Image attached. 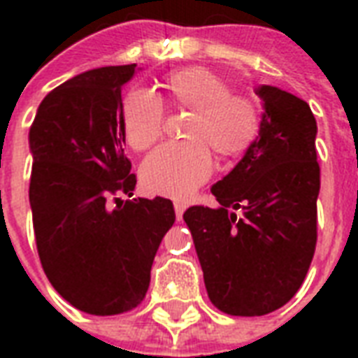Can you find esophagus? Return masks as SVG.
<instances>
[{
    "label": "esophagus",
    "mask_w": 358,
    "mask_h": 358,
    "mask_svg": "<svg viewBox=\"0 0 358 358\" xmlns=\"http://www.w3.org/2000/svg\"><path fill=\"white\" fill-rule=\"evenodd\" d=\"M185 208H187V202L185 201H174V212H176V219L182 221V215H184Z\"/></svg>",
    "instance_id": "obj_1"
}]
</instances>
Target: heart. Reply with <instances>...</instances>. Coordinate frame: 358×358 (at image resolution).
Instances as JSON below:
<instances>
[{
	"mask_svg": "<svg viewBox=\"0 0 358 358\" xmlns=\"http://www.w3.org/2000/svg\"><path fill=\"white\" fill-rule=\"evenodd\" d=\"M169 109L189 113L184 145L157 148L141 165V184L148 193L185 199L210 178L213 156L234 163L247 154L260 134L262 113L250 96L230 92L223 76L204 66H187L159 83ZM163 108L145 91L128 92L120 108L124 139L145 152L163 134Z\"/></svg>",
	"mask_w": 358,
	"mask_h": 358,
	"instance_id": "obj_1",
	"label": "heart"
}]
</instances>
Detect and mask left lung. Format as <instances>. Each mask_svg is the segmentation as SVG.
Masks as SVG:
<instances>
[{"label": "left lung", "mask_w": 358, "mask_h": 358, "mask_svg": "<svg viewBox=\"0 0 358 358\" xmlns=\"http://www.w3.org/2000/svg\"><path fill=\"white\" fill-rule=\"evenodd\" d=\"M260 134L212 187L219 206H191L208 297L230 316H264L305 280L317 241L316 119L305 100L262 85Z\"/></svg>", "instance_id": "1"}]
</instances>
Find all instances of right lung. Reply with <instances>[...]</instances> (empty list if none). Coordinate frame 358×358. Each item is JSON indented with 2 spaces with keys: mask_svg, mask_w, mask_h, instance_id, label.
Wrapping results in <instances>:
<instances>
[{
  "mask_svg": "<svg viewBox=\"0 0 358 358\" xmlns=\"http://www.w3.org/2000/svg\"><path fill=\"white\" fill-rule=\"evenodd\" d=\"M137 64L89 70L53 89L29 129V202L42 269L78 310L115 316L145 299L169 199H134L120 87Z\"/></svg>",
  "mask_w": 358,
  "mask_h": 358,
  "instance_id": "add662e5",
  "label": "right lung"
}]
</instances>
